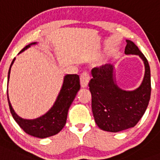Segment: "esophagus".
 <instances>
[{"label":"esophagus","instance_id":"1","mask_svg":"<svg viewBox=\"0 0 160 160\" xmlns=\"http://www.w3.org/2000/svg\"><path fill=\"white\" fill-rule=\"evenodd\" d=\"M90 75L87 72H83L80 75V85L82 88H86L90 81Z\"/></svg>","mask_w":160,"mask_h":160}]
</instances>
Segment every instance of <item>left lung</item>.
Masks as SVG:
<instances>
[{"label":"left lung","instance_id":"1","mask_svg":"<svg viewBox=\"0 0 160 160\" xmlns=\"http://www.w3.org/2000/svg\"><path fill=\"white\" fill-rule=\"evenodd\" d=\"M124 53L138 55L144 61V76L139 87L126 91L117 85L114 65L106 64L91 70L89 83L92 96L91 107L95 123L100 129L119 132L135 126L146 110L151 93L150 68L148 60L135 44L126 40Z\"/></svg>","mask_w":160,"mask_h":160}]
</instances>
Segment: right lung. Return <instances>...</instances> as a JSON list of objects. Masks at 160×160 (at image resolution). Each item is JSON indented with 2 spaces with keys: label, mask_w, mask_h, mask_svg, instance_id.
<instances>
[{
  "label": "right lung",
  "mask_w": 160,
  "mask_h": 160,
  "mask_svg": "<svg viewBox=\"0 0 160 160\" xmlns=\"http://www.w3.org/2000/svg\"><path fill=\"white\" fill-rule=\"evenodd\" d=\"M36 42L29 44L25 48L20 51V53L23 52L25 50L31 47L32 45H36ZM15 58L11 62L8 71V81L10 78L11 65H13ZM80 88V77L78 75H66L64 77L62 87L60 89V93L58 95L56 100L53 106L47 113L42 116L34 119H22L18 116L16 113L14 111L11 106L8 96V90H7V99H8L10 110L13 116L14 119L19 124V126L26 132V134L31 136L37 137V138H47L58 134L61 129L64 128L66 119H67L68 110L70 105L72 104L73 100L76 96V94Z\"/></svg>",
  "instance_id": "right-lung-1"
}]
</instances>
